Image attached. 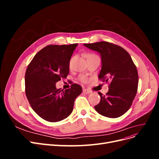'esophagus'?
Here are the masks:
<instances>
[{"label":"esophagus","mask_w":159,"mask_h":159,"mask_svg":"<svg viewBox=\"0 0 159 159\" xmlns=\"http://www.w3.org/2000/svg\"><path fill=\"white\" fill-rule=\"evenodd\" d=\"M83 91L84 93H87V94H89V93H91V92H92V91H91V90H89V89H83Z\"/></svg>","instance_id":"esophagus-1"}]
</instances>
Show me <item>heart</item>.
<instances>
[{
  "mask_svg": "<svg viewBox=\"0 0 159 159\" xmlns=\"http://www.w3.org/2000/svg\"><path fill=\"white\" fill-rule=\"evenodd\" d=\"M96 56L95 54H91V53H88V54H85V57L86 58H88V57H91V56ZM71 60H72V58L70 60V65H71ZM80 80L82 81V82H87L88 81V79L87 78H86L85 76L84 75H81L80 77Z\"/></svg>",
  "mask_w": 159,
  "mask_h": 159,
  "instance_id": "obj_1",
  "label": "heart"
}]
</instances>
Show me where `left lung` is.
I'll list each match as a JSON object with an SVG mask.
<instances>
[{
  "instance_id": "left-lung-1",
  "label": "left lung",
  "mask_w": 159,
  "mask_h": 159,
  "mask_svg": "<svg viewBox=\"0 0 159 159\" xmlns=\"http://www.w3.org/2000/svg\"><path fill=\"white\" fill-rule=\"evenodd\" d=\"M84 45L100 54L102 70L98 78L109 83L106 95L98 92L101 101L95 109L105 117H121L131 107L137 92L139 76L136 66L129 53L116 44L99 42Z\"/></svg>"
}]
</instances>
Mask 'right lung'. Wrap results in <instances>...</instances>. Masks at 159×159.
<instances>
[{
  "label": "right lung",
  "instance_id": "obj_1",
  "mask_svg": "<svg viewBox=\"0 0 159 159\" xmlns=\"http://www.w3.org/2000/svg\"><path fill=\"white\" fill-rule=\"evenodd\" d=\"M78 44L50 45L38 52L28 66L25 92L31 107L37 115L50 122L68 117L75 98L82 88L74 84L66 90L57 89L56 83L69 74L70 61Z\"/></svg>",
  "mask_w": 159,
  "mask_h": 159
}]
</instances>
